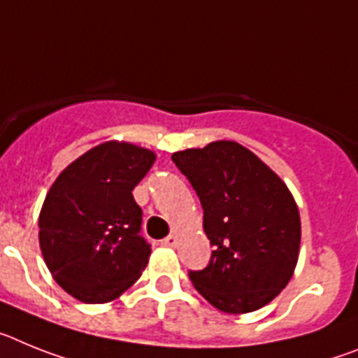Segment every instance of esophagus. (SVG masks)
Returning <instances> with one entry per match:
<instances>
[{"label": "esophagus", "instance_id": "esophagus-1", "mask_svg": "<svg viewBox=\"0 0 358 358\" xmlns=\"http://www.w3.org/2000/svg\"><path fill=\"white\" fill-rule=\"evenodd\" d=\"M162 243L166 245V247L175 248L176 245H178V236H176V234H169L166 239H164V241H162Z\"/></svg>", "mask_w": 358, "mask_h": 358}]
</instances>
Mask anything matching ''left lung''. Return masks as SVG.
Instances as JSON below:
<instances>
[{
	"label": "left lung",
	"mask_w": 358,
	"mask_h": 358,
	"mask_svg": "<svg viewBox=\"0 0 358 358\" xmlns=\"http://www.w3.org/2000/svg\"><path fill=\"white\" fill-rule=\"evenodd\" d=\"M203 207L214 247L192 285L225 313H248L275 299L299 259L301 217L287 183L234 141L173 153Z\"/></svg>",
	"instance_id": "obj_1"
}]
</instances>
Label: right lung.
Wrapping results in <instances>:
<instances>
[{
	"label": "right lung",
	"mask_w": 358,
	"mask_h": 358,
	"mask_svg": "<svg viewBox=\"0 0 358 358\" xmlns=\"http://www.w3.org/2000/svg\"><path fill=\"white\" fill-rule=\"evenodd\" d=\"M157 155L129 142L99 144L52 183L39 214V247L59 287L86 304L117 299L151 256L133 189Z\"/></svg>",
	"instance_id": "add662e5"
}]
</instances>
